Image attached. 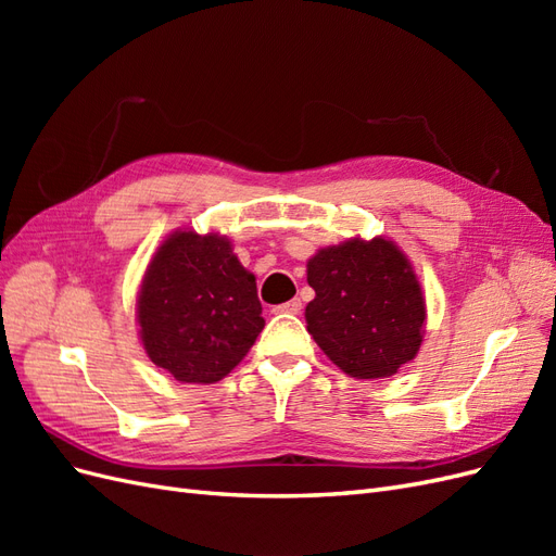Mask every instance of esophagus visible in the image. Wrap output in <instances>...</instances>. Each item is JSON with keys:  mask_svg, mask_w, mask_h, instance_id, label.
<instances>
[{"mask_svg": "<svg viewBox=\"0 0 556 556\" xmlns=\"http://www.w3.org/2000/svg\"><path fill=\"white\" fill-rule=\"evenodd\" d=\"M274 313H278V315H282V313H288V315H299V313H301V301H299V299H292V301H288V304L274 306Z\"/></svg>", "mask_w": 556, "mask_h": 556, "instance_id": "1", "label": "esophagus"}]
</instances>
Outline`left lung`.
I'll return each instance as SVG.
<instances>
[{"instance_id": "1", "label": "left lung", "mask_w": 556, "mask_h": 556, "mask_svg": "<svg viewBox=\"0 0 556 556\" xmlns=\"http://www.w3.org/2000/svg\"><path fill=\"white\" fill-rule=\"evenodd\" d=\"M308 285L315 290L308 333L343 374L390 378L415 359L427 306L413 264L394 241L350 239L317 250Z\"/></svg>"}]
</instances>
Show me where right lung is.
Returning <instances> with one entry per match:
<instances>
[{
  "instance_id": "obj_1",
  "label": "right lung",
  "mask_w": 556,
  "mask_h": 556,
  "mask_svg": "<svg viewBox=\"0 0 556 556\" xmlns=\"http://www.w3.org/2000/svg\"><path fill=\"white\" fill-rule=\"evenodd\" d=\"M137 323L155 366L178 382H217L264 329L255 276L227 237L176 229L146 268Z\"/></svg>"
}]
</instances>
